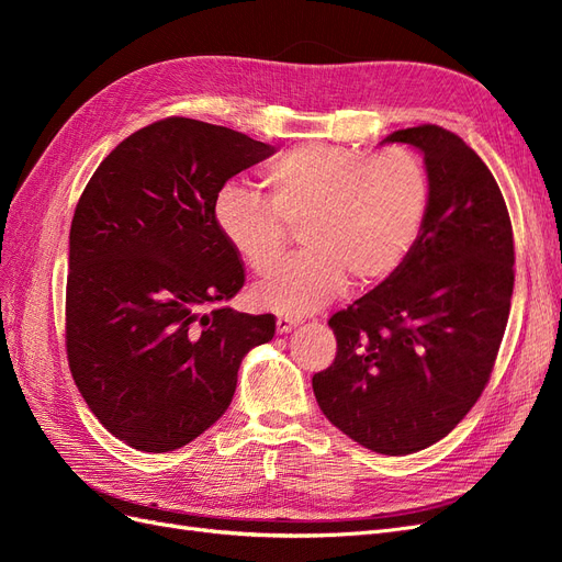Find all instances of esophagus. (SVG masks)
Returning a JSON list of instances; mask_svg holds the SVG:
<instances>
[{
  "mask_svg": "<svg viewBox=\"0 0 562 562\" xmlns=\"http://www.w3.org/2000/svg\"><path fill=\"white\" fill-rule=\"evenodd\" d=\"M297 318H293V316H279L277 318V330L279 333H288V330H293L295 326H297Z\"/></svg>",
  "mask_w": 562,
  "mask_h": 562,
  "instance_id": "obj_1",
  "label": "esophagus"
}]
</instances>
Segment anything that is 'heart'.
I'll return each instance as SVG.
<instances>
[{"label": "heart", "mask_w": 562, "mask_h": 562, "mask_svg": "<svg viewBox=\"0 0 562 562\" xmlns=\"http://www.w3.org/2000/svg\"><path fill=\"white\" fill-rule=\"evenodd\" d=\"M265 194L227 182L215 194V225L227 246L265 271L297 227L304 248L255 285L262 310L302 316L353 285L394 274L429 211V176L403 147L361 151L328 143L288 149L262 171Z\"/></svg>", "instance_id": "obj_1"}]
</instances>
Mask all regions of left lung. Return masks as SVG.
Returning a JSON list of instances; mask_svg holds the SVG:
<instances>
[{"label":"left lung","mask_w":562,"mask_h":562,"mask_svg":"<svg viewBox=\"0 0 562 562\" xmlns=\"http://www.w3.org/2000/svg\"><path fill=\"white\" fill-rule=\"evenodd\" d=\"M386 143L424 151L429 211L394 274L328 318L337 353L312 386L339 431L398 457L438 443L481 398L512 312L516 252L499 184L457 133L422 124Z\"/></svg>","instance_id":"left-lung-1"}]
</instances>
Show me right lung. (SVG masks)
Listing matches in <instances>:
<instances>
[{"mask_svg": "<svg viewBox=\"0 0 562 562\" xmlns=\"http://www.w3.org/2000/svg\"><path fill=\"white\" fill-rule=\"evenodd\" d=\"M274 147L166 116L119 143L77 201L65 288L67 363L103 427L143 452L190 443L232 403L274 314L220 302L246 281L215 225V194Z\"/></svg>", "mask_w": 562, "mask_h": 562, "instance_id": "obj_1", "label": "right lung"}]
</instances>
